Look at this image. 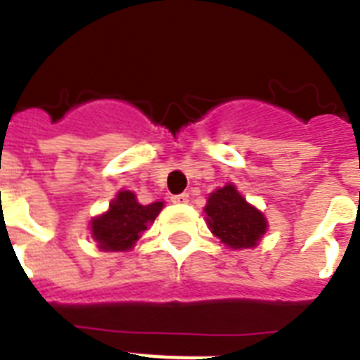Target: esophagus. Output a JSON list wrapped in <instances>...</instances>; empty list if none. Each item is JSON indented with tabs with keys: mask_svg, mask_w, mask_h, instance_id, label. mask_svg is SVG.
<instances>
[{
	"mask_svg": "<svg viewBox=\"0 0 360 360\" xmlns=\"http://www.w3.org/2000/svg\"><path fill=\"white\" fill-rule=\"evenodd\" d=\"M172 202L174 203H188V194L183 192V194H177V196H172Z\"/></svg>",
	"mask_w": 360,
	"mask_h": 360,
	"instance_id": "obj_1",
	"label": "esophagus"
}]
</instances>
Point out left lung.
I'll list each match as a JSON object with an SVG mask.
<instances>
[{
    "mask_svg": "<svg viewBox=\"0 0 360 360\" xmlns=\"http://www.w3.org/2000/svg\"><path fill=\"white\" fill-rule=\"evenodd\" d=\"M205 213L211 231L231 248L256 246L267 230L263 214L248 205L233 185L214 191L209 196Z\"/></svg>",
    "mask_w": 360,
    "mask_h": 360,
    "instance_id": "8db88e82",
    "label": "left lung"
}]
</instances>
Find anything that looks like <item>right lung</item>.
Returning <instances> with one entry per match:
<instances>
[{
  "mask_svg": "<svg viewBox=\"0 0 360 360\" xmlns=\"http://www.w3.org/2000/svg\"><path fill=\"white\" fill-rule=\"evenodd\" d=\"M162 205V202L141 205L132 192L121 191L110 205L108 213L91 222L93 239L103 250H129L140 239L141 231L147 230V224L157 219Z\"/></svg>",
  "mask_w": 360,
  "mask_h": 360,
  "instance_id": "add662e5",
  "label": "right lung"
}]
</instances>
